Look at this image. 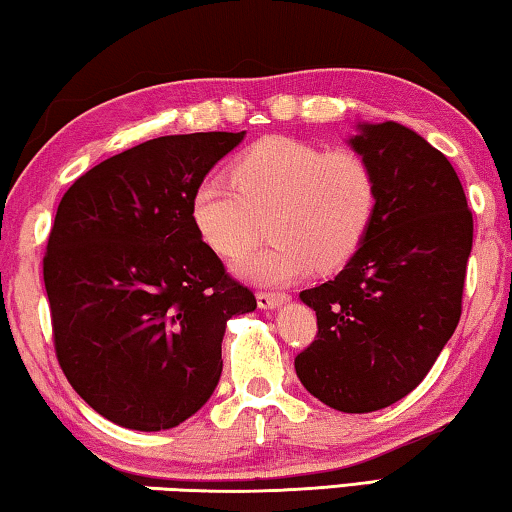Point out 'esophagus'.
Masks as SVG:
<instances>
[{
  "instance_id": "esophagus-1",
  "label": "esophagus",
  "mask_w": 512,
  "mask_h": 512,
  "mask_svg": "<svg viewBox=\"0 0 512 512\" xmlns=\"http://www.w3.org/2000/svg\"><path fill=\"white\" fill-rule=\"evenodd\" d=\"M289 296L286 293H272V291H261L256 296V303L261 310H277V307H282Z\"/></svg>"
}]
</instances>
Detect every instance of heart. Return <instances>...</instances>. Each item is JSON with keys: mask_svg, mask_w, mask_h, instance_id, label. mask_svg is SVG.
Segmentation results:
<instances>
[{"mask_svg": "<svg viewBox=\"0 0 512 512\" xmlns=\"http://www.w3.org/2000/svg\"><path fill=\"white\" fill-rule=\"evenodd\" d=\"M233 179H202L191 219L209 249L240 256L270 216L265 247L235 263L242 279L282 286L314 265L335 270L361 247L377 205L375 174L359 153L321 151L291 137H265L237 158Z\"/></svg>", "mask_w": 512, "mask_h": 512, "instance_id": "obj_1", "label": "heart"}]
</instances>
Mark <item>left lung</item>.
Instances as JSON below:
<instances>
[{"mask_svg":"<svg viewBox=\"0 0 512 512\" xmlns=\"http://www.w3.org/2000/svg\"><path fill=\"white\" fill-rule=\"evenodd\" d=\"M347 144L375 174V216L338 277L300 291L319 333L296 375L328 408L375 412L408 396L452 338L473 216L450 160L415 130L356 123Z\"/></svg>","mask_w":512,"mask_h":512,"instance_id":"8db88e82","label":"left lung"}]
</instances>
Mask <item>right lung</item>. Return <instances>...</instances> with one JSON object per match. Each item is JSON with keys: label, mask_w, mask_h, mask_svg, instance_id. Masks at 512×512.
Listing matches in <instances>:
<instances>
[{"label": "right lung", "mask_w": 512, "mask_h": 512, "mask_svg": "<svg viewBox=\"0 0 512 512\" xmlns=\"http://www.w3.org/2000/svg\"><path fill=\"white\" fill-rule=\"evenodd\" d=\"M244 135L149 139L62 195L44 256L55 354L76 394L125 429L193 417L219 384L228 319L256 310L191 219L193 191Z\"/></svg>", "instance_id": "obj_1"}]
</instances>
